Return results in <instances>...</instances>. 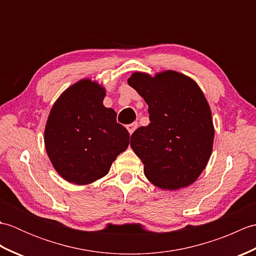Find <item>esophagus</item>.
<instances>
[{"instance_id":"esophagus-1","label":"esophagus","mask_w":256,"mask_h":256,"mask_svg":"<svg viewBox=\"0 0 256 256\" xmlns=\"http://www.w3.org/2000/svg\"><path fill=\"white\" fill-rule=\"evenodd\" d=\"M136 128H138V123L136 122H134V123H131V124H128L126 125V128H128V133L130 134H133V132L135 131V130H136Z\"/></svg>"}]
</instances>
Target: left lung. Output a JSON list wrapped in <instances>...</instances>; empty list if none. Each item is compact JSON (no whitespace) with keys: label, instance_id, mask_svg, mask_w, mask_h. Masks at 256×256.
Returning <instances> with one entry per match:
<instances>
[{"label":"left lung","instance_id":"8db88e82","mask_svg":"<svg viewBox=\"0 0 256 256\" xmlns=\"http://www.w3.org/2000/svg\"><path fill=\"white\" fill-rule=\"evenodd\" d=\"M128 84L148 106L150 123L131 136L146 178L164 190L190 186L208 164L214 138L202 90L194 79L174 70L154 76L133 72Z\"/></svg>","mask_w":256,"mask_h":256}]
</instances>
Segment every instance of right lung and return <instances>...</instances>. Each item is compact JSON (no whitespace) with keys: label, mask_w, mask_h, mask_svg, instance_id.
Listing matches in <instances>:
<instances>
[{"label":"right lung","mask_w":256,"mask_h":256,"mask_svg":"<svg viewBox=\"0 0 256 256\" xmlns=\"http://www.w3.org/2000/svg\"><path fill=\"white\" fill-rule=\"evenodd\" d=\"M106 88L90 78L64 90L48 116L44 142L55 170L79 186L104 177L128 148L130 134L116 113L103 106Z\"/></svg>","instance_id":"add662e5"}]
</instances>
